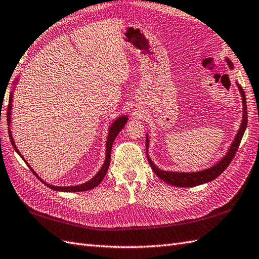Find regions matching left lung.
Here are the masks:
<instances>
[{
  "instance_id": "1",
  "label": "left lung",
  "mask_w": 259,
  "mask_h": 259,
  "mask_svg": "<svg viewBox=\"0 0 259 259\" xmlns=\"http://www.w3.org/2000/svg\"><path fill=\"white\" fill-rule=\"evenodd\" d=\"M225 61H227L228 65L230 66L231 70H234V64L232 63V61L228 57H224ZM236 85L238 88V91H240V94L242 97V104H243V115H242V122L240 125V129H238L237 134L234 138L233 142L230 145V148L228 150L225 155L221 158L220 161L217 162L214 165L212 166L204 168L201 170H197V171H174V170H164L158 168L156 165L153 163V161L151 160V157L149 155V147H150V140H149V135L147 134V155H148V161L150 163L151 168L153 169L154 173L156 174L157 177H160L162 181L165 183H167L169 185H173V186L176 187H195L198 186V185H202L205 183L212 182L215 178L221 175L223 171L227 168L231 161L233 160V157L236 153V151L240 147V143L242 138L244 136V132L246 130L247 127V106H246V97H245V93L242 89V86L236 82Z\"/></svg>"
}]
</instances>
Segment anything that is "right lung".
I'll use <instances>...</instances> for the list:
<instances>
[{"label": "right lung", "mask_w": 259, "mask_h": 259, "mask_svg": "<svg viewBox=\"0 0 259 259\" xmlns=\"http://www.w3.org/2000/svg\"><path fill=\"white\" fill-rule=\"evenodd\" d=\"M19 81V74L17 75V77L15 78L14 81V84H13V86L14 88L12 89L11 93H10V97H9V108H8V125H9V136H10V140L12 142V145L13 148H14V150L16 151V153L21 156L24 162L27 164V166L30 168V170L34 173L39 180H40L46 186L49 187L50 189L52 190H57V191H62V193H78V191H86V190H91L93 188L97 187L99 184L102 183V181L104 180V177L106 175V173H107V170L109 168V164H110V154H111V148H112V143H114L115 139L117 138L119 132L121 131V129H123L124 124L127 123L128 121V115H121L117 117L114 121H112L109 125L108 128V136H107V141H106V154H105V161L102 165V167L99 168V170L97 171V173L93 176L91 180H89L88 182L85 183H82L79 185H74V186H56V185H52V184H49L47 182H45L42 178L39 176L36 171L34 170V168H32L29 163L25 160V157L23 156V154L19 152V150L17 149L16 144H15V141H14V137H13V134H12V107H13V94H14V91L16 89V84L18 83Z\"/></svg>", "instance_id": "obj_1"}]
</instances>
